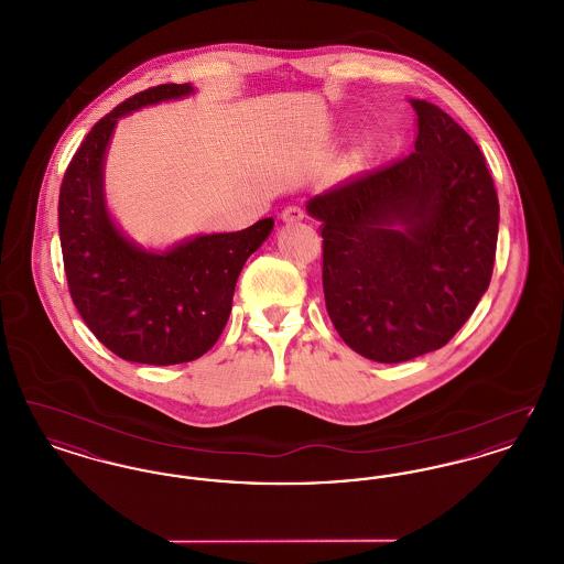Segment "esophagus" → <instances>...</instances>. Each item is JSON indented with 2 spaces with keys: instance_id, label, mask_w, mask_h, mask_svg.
Masks as SVG:
<instances>
[{
  "instance_id": "esophagus-1",
  "label": "esophagus",
  "mask_w": 564,
  "mask_h": 564,
  "mask_svg": "<svg viewBox=\"0 0 564 564\" xmlns=\"http://www.w3.org/2000/svg\"><path fill=\"white\" fill-rule=\"evenodd\" d=\"M304 217V212L300 209V207H288L283 214H281V219L285 221V224H295V221H300Z\"/></svg>"
}]
</instances>
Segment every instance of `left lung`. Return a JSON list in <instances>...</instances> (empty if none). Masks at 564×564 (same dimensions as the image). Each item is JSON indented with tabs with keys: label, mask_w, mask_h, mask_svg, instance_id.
<instances>
[{
	"label": "left lung",
	"mask_w": 564,
	"mask_h": 564,
	"mask_svg": "<svg viewBox=\"0 0 564 564\" xmlns=\"http://www.w3.org/2000/svg\"><path fill=\"white\" fill-rule=\"evenodd\" d=\"M414 152L306 203L322 221L327 315L350 349L400 364L442 349L488 290L499 200L476 141L425 99Z\"/></svg>",
	"instance_id": "8db88e82"
}]
</instances>
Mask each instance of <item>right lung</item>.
I'll return each mask as SVG.
<instances>
[{"label":"right lung","mask_w":564,"mask_h":564,"mask_svg":"<svg viewBox=\"0 0 564 564\" xmlns=\"http://www.w3.org/2000/svg\"><path fill=\"white\" fill-rule=\"evenodd\" d=\"M192 93V84H161L111 109L82 141L58 194L61 249L74 304L101 345L134 364L175 366L212 349L230 317L247 258L274 226L264 217L239 232L145 249L113 221L104 171L118 120Z\"/></svg>","instance_id":"add662e5"}]
</instances>
